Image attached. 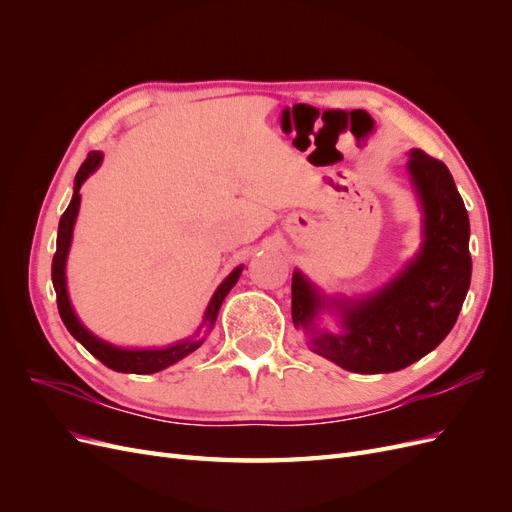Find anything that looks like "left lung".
<instances>
[{"instance_id": "1", "label": "left lung", "mask_w": 512, "mask_h": 512, "mask_svg": "<svg viewBox=\"0 0 512 512\" xmlns=\"http://www.w3.org/2000/svg\"><path fill=\"white\" fill-rule=\"evenodd\" d=\"M408 173L423 207V245L404 271L356 301H324L301 271L292 275L294 327L316 354L356 374H389L423 359L455 327L470 288V220L451 170L412 149ZM329 306L340 312L342 334L317 329Z\"/></svg>"}]
</instances>
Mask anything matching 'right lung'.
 <instances>
[{
    "mask_svg": "<svg viewBox=\"0 0 512 512\" xmlns=\"http://www.w3.org/2000/svg\"><path fill=\"white\" fill-rule=\"evenodd\" d=\"M102 164V153L100 151H89L87 160L81 164L79 173H76L74 179V194L68 209L64 211L59 220V230H57V252L53 256V265H51V277H53V288L57 292V309L59 316L64 320L66 329L72 333V337L76 342H81L91 354L96 356L100 363H104L108 369L121 371V374H156V371L166 369L168 365H173L185 356L192 354L200 344H203V337H198L203 329H211L215 318H218L220 307L226 299V294L230 292V288L237 284L239 275L243 271V267H237L232 271L226 280L218 286V290L213 292V297L207 305V312L203 322H200L198 331L183 339V342H177L168 348H151V350H128V348H117L113 344L104 342V339L96 337L91 331H87L83 327V322L76 318L74 309L70 305L68 299V288H66V260H68V252H70V243H72V230H74V222L76 215H79V207H81V185L85 183V179L96 173V168Z\"/></svg>",
    "mask_w": 512,
    "mask_h": 512,
    "instance_id": "add662e5",
    "label": "right lung"
}]
</instances>
